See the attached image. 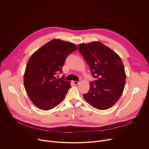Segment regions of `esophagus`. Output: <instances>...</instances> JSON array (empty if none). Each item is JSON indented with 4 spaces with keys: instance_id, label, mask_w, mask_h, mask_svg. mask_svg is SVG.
<instances>
[{
    "instance_id": "34e87169",
    "label": "esophagus",
    "mask_w": 149,
    "mask_h": 149,
    "mask_svg": "<svg viewBox=\"0 0 149 149\" xmlns=\"http://www.w3.org/2000/svg\"><path fill=\"white\" fill-rule=\"evenodd\" d=\"M72 82H73V84H74V85H78V84L79 83V82H78V81H73Z\"/></svg>"
}]
</instances>
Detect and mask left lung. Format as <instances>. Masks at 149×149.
<instances>
[{
	"label": "left lung",
	"mask_w": 149,
	"mask_h": 149,
	"mask_svg": "<svg viewBox=\"0 0 149 149\" xmlns=\"http://www.w3.org/2000/svg\"><path fill=\"white\" fill-rule=\"evenodd\" d=\"M78 48L96 78L90 82L88 93L83 94L84 98L95 109H110L120 98L125 84L126 75L120 57L98 41L80 44Z\"/></svg>",
	"instance_id": "left-lung-1"
}]
</instances>
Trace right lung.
<instances>
[{"label":"right lung","mask_w":149,"mask_h":149,"mask_svg":"<svg viewBox=\"0 0 149 149\" xmlns=\"http://www.w3.org/2000/svg\"><path fill=\"white\" fill-rule=\"evenodd\" d=\"M77 49L71 42L55 39L35 51L26 67L24 83L33 104L42 110H49L65 98L70 81L56 76L61 73L66 58Z\"/></svg>","instance_id":"obj_1"}]
</instances>
